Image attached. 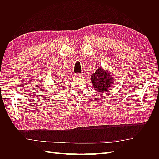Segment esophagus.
<instances>
[{
	"label": "esophagus",
	"mask_w": 159,
	"mask_h": 159,
	"mask_svg": "<svg viewBox=\"0 0 159 159\" xmlns=\"http://www.w3.org/2000/svg\"><path fill=\"white\" fill-rule=\"evenodd\" d=\"M74 76L76 78H81L83 76V74H75Z\"/></svg>",
	"instance_id": "esophagus-1"
}]
</instances>
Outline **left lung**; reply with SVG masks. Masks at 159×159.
I'll use <instances>...</instances> for the list:
<instances>
[{
    "mask_svg": "<svg viewBox=\"0 0 159 159\" xmlns=\"http://www.w3.org/2000/svg\"><path fill=\"white\" fill-rule=\"evenodd\" d=\"M115 78L109 71L104 70L102 67H98L95 73L91 75V81L94 89L100 93L107 92L113 84Z\"/></svg>",
    "mask_w": 159,
    "mask_h": 159,
    "instance_id": "8db88e82",
    "label": "left lung"
}]
</instances>
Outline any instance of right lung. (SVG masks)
Wrapping results in <instances>:
<instances>
[{
  "label": "right lung",
  "mask_w": 159,
  "mask_h": 159,
  "mask_svg": "<svg viewBox=\"0 0 159 159\" xmlns=\"http://www.w3.org/2000/svg\"><path fill=\"white\" fill-rule=\"evenodd\" d=\"M55 83H56V84H57V81H56V82H55Z\"/></svg>",
  "instance_id": "1"
}]
</instances>
